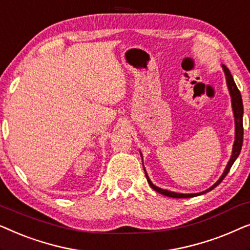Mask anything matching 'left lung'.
I'll return each instance as SVG.
<instances>
[{"label":"left lung","mask_w":250,"mask_h":250,"mask_svg":"<svg viewBox=\"0 0 250 250\" xmlns=\"http://www.w3.org/2000/svg\"><path fill=\"white\" fill-rule=\"evenodd\" d=\"M222 67H223V70L225 73V77H227V84H228V87H229V91H230V95H231V101H232V109H233V114H234V122H235V140H234V145H233V150H232V156L230 158V162L227 165V168H225L223 175L220 177V180L217 181L216 183L214 184L213 187H210L209 189L204 191V192H200V193H187V194H183V193H176V192H172V191H168V190H164V189H160V188L156 187L155 184H152L151 181H150L148 174H146V181H148L149 186L152 188L153 190L157 191V192L164 194V196L166 197H172V198H191V197H194V196H199V194H203V193H206L208 191L213 190L214 188H216L218 184H220L222 181L225 176L228 175V173L230 172V168L233 165V163L235 162V159L238 158L239 153L241 151V146H242V141H244V125H242V115H244V104H242V99H241V94H240V91L238 90L237 85H235L234 81H233V77H232V75L230 73V70L228 69L227 66H224V64H222ZM145 168V167H143Z\"/></svg>","instance_id":"obj_1"}]
</instances>
